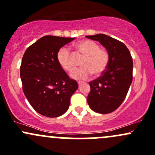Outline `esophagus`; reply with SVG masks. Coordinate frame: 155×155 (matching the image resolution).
<instances>
[{"label": "esophagus", "mask_w": 155, "mask_h": 155, "mask_svg": "<svg viewBox=\"0 0 155 155\" xmlns=\"http://www.w3.org/2000/svg\"><path fill=\"white\" fill-rule=\"evenodd\" d=\"M78 86H79V88H80V87H81V85L83 84V83H82V82H78Z\"/></svg>", "instance_id": "34e87169"}]
</instances>
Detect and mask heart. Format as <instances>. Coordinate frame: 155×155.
Here are the masks:
<instances>
[{
	"label": "heart",
	"instance_id": "heart-1",
	"mask_svg": "<svg viewBox=\"0 0 155 155\" xmlns=\"http://www.w3.org/2000/svg\"><path fill=\"white\" fill-rule=\"evenodd\" d=\"M76 52L84 56L81 61L82 68L71 72V78L73 79L84 81L93 74L99 76L104 72L109 61V53L106 50L100 49L99 44L91 40H82L74 45ZM57 60L61 67L68 72L74 69V61L72 54L69 48L62 47L57 54Z\"/></svg>",
	"mask_w": 155,
	"mask_h": 155
}]
</instances>
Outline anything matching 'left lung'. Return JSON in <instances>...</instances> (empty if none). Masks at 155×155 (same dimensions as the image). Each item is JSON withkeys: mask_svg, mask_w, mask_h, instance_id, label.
Returning a JSON list of instances; mask_svg holds the SVG:
<instances>
[{"mask_svg": "<svg viewBox=\"0 0 155 155\" xmlns=\"http://www.w3.org/2000/svg\"><path fill=\"white\" fill-rule=\"evenodd\" d=\"M86 37L99 41L109 53L107 68L102 75L89 82L91 90L87 97L93 111L108 114L116 110L127 94L132 82V58L126 45L114 38L104 34Z\"/></svg>", "mask_w": 155, "mask_h": 155, "instance_id": "obj_1", "label": "left lung"}]
</instances>
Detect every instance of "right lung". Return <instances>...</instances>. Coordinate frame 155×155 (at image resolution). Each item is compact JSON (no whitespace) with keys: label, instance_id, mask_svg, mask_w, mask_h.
I'll return each instance as SVG.
<instances>
[{"label":"right lung","instance_id":"right-lung-1","mask_svg":"<svg viewBox=\"0 0 155 155\" xmlns=\"http://www.w3.org/2000/svg\"><path fill=\"white\" fill-rule=\"evenodd\" d=\"M74 39L44 36L28 47L23 56L20 68L23 91L33 109L46 117L64 114L78 88L57 60L59 49Z\"/></svg>","mask_w":155,"mask_h":155}]
</instances>
